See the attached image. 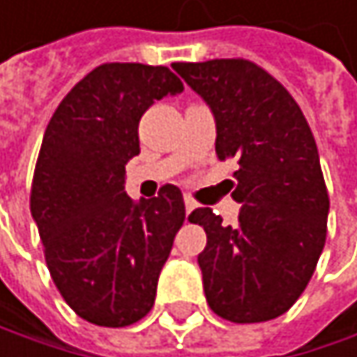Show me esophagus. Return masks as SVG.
I'll return each instance as SVG.
<instances>
[{"label":"esophagus","mask_w":357,"mask_h":357,"mask_svg":"<svg viewBox=\"0 0 357 357\" xmlns=\"http://www.w3.org/2000/svg\"><path fill=\"white\" fill-rule=\"evenodd\" d=\"M184 205H186V213H190V211L197 207V203H195V199H192L190 195H186V197H184Z\"/></svg>","instance_id":"1"}]
</instances>
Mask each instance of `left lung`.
Masks as SVG:
<instances>
[{"instance_id":"obj_1","label":"left lung","mask_w":357,"mask_h":357,"mask_svg":"<svg viewBox=\"0 0 357 357\" xmlns=\"http://www.w3.org/2000/svg\"><path fill=\"white\" fill-rule=\"evenodd\" d=\"M215 116V154L237 158L239 226L209 207L188 220L205 228L199 254L207 305L235 324L268 321L305 292L328 233V190L309 122L294 97L248 59L173 63Z\"/></svg>"}]
</instances>
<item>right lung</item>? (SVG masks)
<instances>
[{"instance_id": "1", "label": "right lung", "mask_w": 357, "mask_h": 357, "mask_svg": "<svg viewBox=\"0 0 357 357\" xmlns=\"http://www.w3.org/2000/svg\"><path fill=\"white\" fill-rule=\"evenodd\" d=\"M184 84L165 65L103 63L54 109L38 154L31 215L50 277L82 319L124 328L154 307L162 264L186 207L165 184L133 203L124 165L139 154V120Z\"/></svg>"}]
</instances>
